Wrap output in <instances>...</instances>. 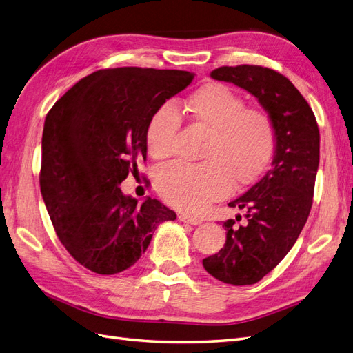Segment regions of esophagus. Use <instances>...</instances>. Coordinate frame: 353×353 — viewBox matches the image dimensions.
<instances>
[{"instance_id":"esophagus-1","label":"esophagus","mask_w":353,"mask_h":353,"mask_svg":"<svg viewBox=\"0 0 353 353\" xmlns=\"http://www.w3.org/2000/svg\"><path fill=\"white\" fill-rule=\"evenodd\" d=\"M178 219H179L181 222L190 223V225H199V223H201V221H200V219H197V218H191V216H188V215H184V213H181V215L178 216Z\"/></svg>"}]
</instances>
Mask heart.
<instances>
[{
  "label": "heart",
  "instance_id": "1",
  "mask_svg": "<svg viewBox=\"0 0 353 353\" xmlns=\"http://www.w3.org/2000/svg\"><path fill=\"white\" fill-rule=\"evenodd\" d=\"M184 109L209 130L200 153L205 160L162 168L156 175V188L169 205L197 213L225 196L231 185H249L265 172L275 152L276 131L268 113L245 108L239 92L218 82L191 92ZM179 126L181 114L174 104L157 108L145 130L148 153L156 159L172 154Z\"/></svg>",
  "mask_w": 353,
  "mask_h": 353
}]
</instances>
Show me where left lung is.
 Here are the masks:
<instances>
[{
  "instance_id": "left-lung-1",
  "label": "left lung",
  "mask_w": 353,
  "mask_h": 353,
  "mask_svg": "<svg viewBox=\"0 0 353 353\" xmlns=\"http://www.w3.org/2000/svg\"><path fill=\"white\" fill-rule=\"evenodd\" d=\"M216 81L231 82L254 95L275 123L272 166L230 208L243 209L244 221L223 222V248L203 259L205 270L232 285L258 283L290 252L312 208L319 165V131L303 95L281 73L262 66H222ZM236 219L241 221V216Z\"/></svg>"
}]
</instances>
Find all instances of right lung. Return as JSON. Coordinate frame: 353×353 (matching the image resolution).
<instances>
[{
	"mask_svg": "<svg viewBox=\"0 0 353 353\" xmlns=\"http://www.w3.org/2000/svg\"><path fill=\"white\" fill-rule=\"evenodd\" d=\"M194 73L116 68L82 78L56 101L42 132L41 194L66 250L95 274L113 275L147 250L159 223L176 215L159 200L125 196L121 183L147 157L153 112Z\"/></svg>",
	"mask_w": 353,
	"mask_h": 353,
	"instance_id": "obj_1",
	"label": "right lung"
}]
</instances>
